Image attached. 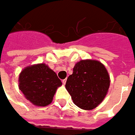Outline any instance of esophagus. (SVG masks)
<instances>
[{
  "label": "esophagus",
  "instance_id": "1",
  "mask_svg": "<svg viewBox=\"0 0 135 135\" xmlns=\"http://www.w3.org/2000/svg\"><path fill=\"white\" fill-rule=\"evenodd\" d=\"M62 82H63V84H65L66 83V79H63V80H62Z\"/></svg>",
  "mask_w": 135,
  "mask_h": 135
}]
</instances>
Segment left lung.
<instances>
[{
	"label": "left lung",
	"mask_w": 135,
	"mask_h": 135,
	"mask_svg": "<svg viewBox=\"0 0 135 135\" xmlns=\"http://www.w3.org/2000/svg\"><path fill=\"white\" fill-rule=\"evenodd\" d=\"M109 86L110 77L105 66L91 60L77 63L66 83L73 102L84 110H92L99 105Z\"/></svg>",
	"instance_id": "8db88e82"
}]
</instances>
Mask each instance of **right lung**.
I'll list each match as a JSON object with an SVG mask.
<instances>
[{
    "label": "right lung",
    "instance_id": "add662e5",
    "mask_svg": "<svg viewBox=\"0 0 135 135\" xmlns=\"http://www.w3.org/2000/svg\"><path fill=\"white\" fill-rule=\"evenodd\" d=\"M19 89L27 99L36 106L51 104L62 82L57 74L44 63L26 67L19 75Z\"/></svg>",
    "mask_w": 135,
    "mask_h": 135
}]
</instances>
